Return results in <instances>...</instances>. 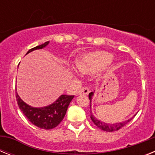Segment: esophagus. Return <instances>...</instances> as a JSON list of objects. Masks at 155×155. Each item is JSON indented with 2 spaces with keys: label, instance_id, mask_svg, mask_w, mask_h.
I'll return each mask as SVG.
<instances>
[{
  "label": "esophagus",
  "instance_id": "obj_1",
  "mask_svg": "<svg viewBox=\"0 0 155 155\" xmlns=\"http://www.w3.org/2000/svg\"><path fill=\"white\" fill-rule=\"evenodd\" d=\"M88 93H89V89H88L87 87H83L79 91L78 94H84V95H87V94H88Z\"/></svg>",
  "mask_w": 155,
  "mask_h": 155
}]
</instances>
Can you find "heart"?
Here are the masks:
<instances>
[{
    "instance_id": "heart-1",
    "label": "heart",
    "mask_w": 155,
    "mask_h": 155,
    "mask_svg": "<svg viewBox=\"0 0 155 155\" xmlns=\"http://www.w3.org/2000/svg\"><path fill=\"white\" fill-rule=\"evenodd\" d=\"M113 60V55L105 51H97L89 53L76 61V68L83 74H89L99 68L109 64Z\"/></svg>"
}]
</instances>
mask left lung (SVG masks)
<instances>
[{
	"label": "left lung",
	"mask_w": 155,
	"mask_h": 155,
	"mask_svg": "<svg viewBox=\"0 0 155 155\" xmlns=\"http://www.w3.org/2000/svg\"><path fill=\"white\" fill-rule=\"evenodd\" d=\"M93 95V92L89 93L88 94V98H89L90 102H91V98H92ZM90 108H91V105H90ZM91 115V119L92 120V122L94 124V125H96L97 127H98L99 129L102 130L104 131H106V132H113V131H117L119 130L120 129H121L122 127H124V126L127 125L128 124L129 122L131 121L132 119L131 118L128 120H126L125 122H122V123H120V124H105V123H103V122L100 121V120H97L92 114H91V112L90 113Z\"/></svg>",
	"instance_id": "obj_1"
}]
</instances>
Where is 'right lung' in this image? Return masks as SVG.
Wrapping results in <instances>:
<instances>
[{
  "label": "right lung",
  "mask_w": 155,
  "mask_h": 155,
  "mask_svg": "<svg viewBox=\"0 0 155 155\" xmlns=\"http://www.w3.org/2000/svg\"><path fill=\"white\" fill-rule=\"evenodd\" d=\"M49 42H50L47 41L43 44L31 48L27 53L35 50L42 49L47 46ZM74 97V95L62 94L55 102H53L51 105L42 108H33L25 103L18 96V94H16L18 105L25 116L33 125L44 130H51L61 124L67 113L68 105Z\"/></svg>",
  "instance_id": "right-lung-1"
}]
</instances>
